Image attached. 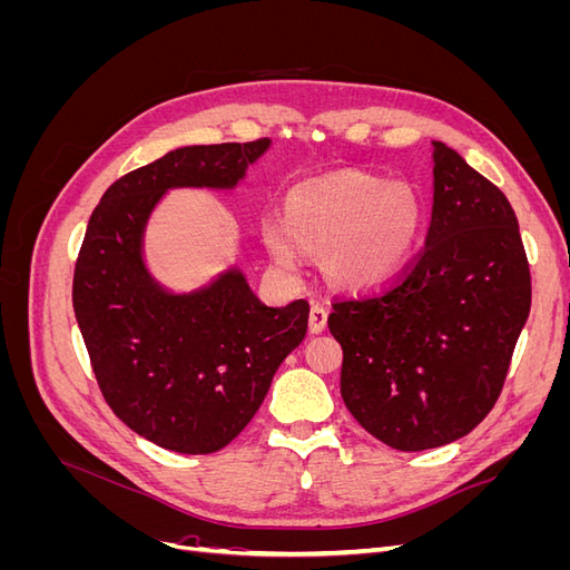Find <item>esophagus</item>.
Here are the masks:
<instances>
[{
	"instance_id": "34e87169",
	"label": "esophagus",
	"mask_w": 570,
	"mask_h": 570,
	"mask_svg": "<svg viewBox=\"0 0 570 570\" xmlns=\"http://www.w3.org/2000/svg\"><path fill=\"white\" fill-rule=\"evenodd\" d=\"M327 325V308L323 304H312V312H308V331L314 335L323 333Z\"/></svg>"
}]
</instances>
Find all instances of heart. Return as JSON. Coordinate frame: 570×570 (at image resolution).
<instances>
[{"instance_id": "obj_1", "label": "heart", "mask_w": 570, "mask_h": 570, "mask_svg": "<svg viewBox=\"0 0 570 570\" xmlns=\"http://www.w3.org/2000/svg\"><path fill=\"white\" fill-rule=\"evenodd\" d=\"M423 223L425 206L411 185L347 170L297 185L287 216L266 214L262 237L287 273L302 271L306 252H323L333 283L368 289L404 268Z\"/></svg>"}]
</instances>
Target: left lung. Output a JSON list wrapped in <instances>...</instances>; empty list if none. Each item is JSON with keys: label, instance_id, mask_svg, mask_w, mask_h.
I'll return each mask as SVG.
<instances>
[{"label": "left lung", "instance_id": "obj_1", "mask_svg": "<svg viewBox=\"0 0 570 570\" xmlns=\"http://www.w3.org/2000/svg\"><path fill=\"white\" fill-rule=\"evenodd\" d=\"M425 247L371 297L333 304L340 394L358 425L400 452L450 444L492 411L530 314V268L509 199L433 142Z\"/></svg>", "mask_w": 570, "mask_h": 570}]
</instances>
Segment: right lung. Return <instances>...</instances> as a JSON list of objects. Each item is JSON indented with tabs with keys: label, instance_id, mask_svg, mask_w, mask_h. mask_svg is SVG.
I'll list each match as a JSON object with an SVG mask.
<instances>
[{
	"label": "right lung",
	"instance_id": "add662e5",
	"mask_svg": "<svg viewBox=\"0 0 570 570\" xmlns=\"http://www.w3.org/2000/svg\"><path fill=\"white\" fill-rule=\"evenodd\" d=\"M271 140L193 145L118 178L76 262L73 312L101 394L132 433L178 454H212L254 419L306 335L304 299L273 308L237 266L170 292L145 264V230L168 189H233Z\"/></svg>",
	"mask_w": 570,
	"mask_h": 570
}]
</instances>
